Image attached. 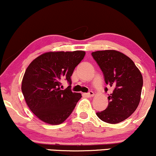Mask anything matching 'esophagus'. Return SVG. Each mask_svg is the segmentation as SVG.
Wrapping results in <instances>:
<instances>
[{"label":"esophagus","instance_id":"1","mask_svg":"<svg viewBox=\"0 0 156 156\" xmlns=\"http://www.w3.org/2000/svg\"><path fill=\"white\" fill-rule=\"evenodd\" d=\"M85 95L87 97H93L94 95V93L93 92V91H90L89 93H86V94H85Z\"/></svg>","mask_w":156,"mask_h":156}]
</instances>
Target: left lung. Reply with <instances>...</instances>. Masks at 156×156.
Here are the masks:
<instances>
[{"instance_id":"8db88e82","label":"left lung","mask_w":156,"mask_h":156,"mask_svg":"<svg viewBox=\"0 0 156 156\" xmlns=\"http://www.w3.org/2000/svg\"><path fill=\"white\" fill-rule=\"evenodd\" d=\"M91 55L102 71L106 84L112 89L108 108L97 115L106 123H120L139 105L143 85L141 73L130 58L118 51H97ZM105 90L107 92L108 88Z\"/></svg>"}]
</instances>
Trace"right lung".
Returning <instances> with one entry per match:
<instances>
[{"label":"right lung","instance_id":"right-lung-1","mask_svg":"<svg viewBox=\"0 0 156 156\" xmlns=\"http://www.w3.org/2000/svg\"><path fill=\"white\" fill-rule=\"evenodd\" d=\"M86 52L50 51L37 57L30 64L22 82L25 102L36 117L45 123L58 125L72 113L81 94L73 92L70 86L61 89V82L71 84L74 69Z\"/></svg>","mask_w":156,"mask_h":156}]
</instances>
